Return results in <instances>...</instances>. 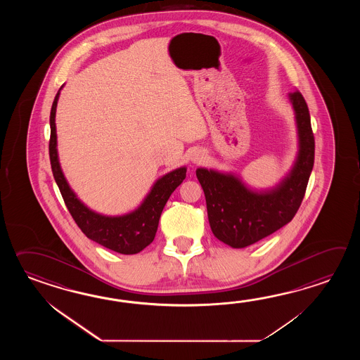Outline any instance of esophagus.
<instances>
[{
  "instance_id": "obj_1",
  "label": "esophagus",
  "mask_w": 360,
  "mask_h": 360,
  "mask_svg": "<svg viewBox=\"0 0 360 360\" xmlns=\"http://www.w3.org/2000/svg\"><path fill=\"white\" fill-rule=\"evenodd\" d=\"M202 158H203V154H200L199 152H195V153L191 155V161L194 162V163H199V162L202 161Z\"/></svg>"
}]
</instances>
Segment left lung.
I'll list each match as a JSON object with an SVG mask.
<instances>
[{"mask_svg": "<svg viewBox=\"0 0 360 360\" xmlns=\"http://www.w3.org/2000/svg\"><path fill=\"white\" fill-rule=\"evenodd\" d=\"M299 129L300 150L291 174L274 191L253 193L233 175L197 169L205 191L207 214L214 237L233 248H243L291 221L305 197L314 166L315 140L302 94H290Z\"/></svg>", "mask_w": 360, "mask_h": 360, "instance_id": "8db88e82", "label": "left lung"}]
</instances>
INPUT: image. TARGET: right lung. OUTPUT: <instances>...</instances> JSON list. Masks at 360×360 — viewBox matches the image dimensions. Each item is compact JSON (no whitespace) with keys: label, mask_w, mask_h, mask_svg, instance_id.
<instances>
[{"label":"right lung","mask_w":360,"mask_h":360,"mask_svg":"<svg viewBox=\"0 0 360 360\" xmlns=\"http://www.w3.org/2000/svg\"><path fill=\"white\" fill-rule=\"evenodd\" d=\"M59 94L60 91H58L55 96L50 113L51 132L49 141V154L55 181L59 186L69 214H72L73 220L76 221L78 228L82 230L84 236L94 242L122 255H134L143 251L146 245L153 242L163 207L169 200L172 191L183 183L186 176V169L181 167L161 177L154 184L153 189L146 197L144 203L131 214L118 217L95 214L84 203H81L77 199L76 194L70 191L58 161L55 113Z\"/></svg>","instance_id":"right-lung-1"}]
</instances>
